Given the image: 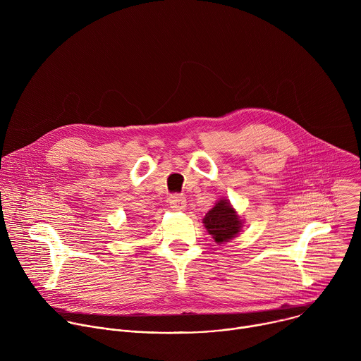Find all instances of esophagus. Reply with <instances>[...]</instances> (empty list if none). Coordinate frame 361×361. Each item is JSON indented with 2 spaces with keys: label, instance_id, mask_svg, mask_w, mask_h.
<instances>
[{
  "label": "esophagus",
  "instance_id": "1",
  "mask_svg": "<svg viewBox=\"0 0 361 361\" xmlns=\"http://www.w3.org/2000/svg\"><path fill=\"white\" fill-rule=\"evenodd\" d=\"M169 202L173 209H178L183 210L185 207V197L181 194H171L169 197Z\"/></svg>",
  "mask_w": 361,
  "mask_h": 361
}]
</instances>
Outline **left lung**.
I'll use <instances>...</instances> for the list:
<instances>
[{
	"label": "left lung",
	"mask_w": 361,
	"mask_h": 361,
	"mask_svg": "<svg viewBox=\"0 0 361 361\" xmlns=\"http://www.w3.org/2000/svg\"><path fill=\"white\" fill-rule=\"evenodd\" d=\"M202 223L217 243L231 240L241 230V220L227 200H220L214 207L205 214Z\"/></svg>",
	"instance_id": "8db88e82"
}]
</instances>
